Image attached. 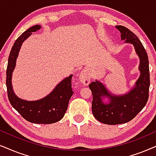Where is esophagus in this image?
<instances>
[{
  "instance_id": "esophagus-1",
  "label": "esophagus",
  "mask_w": 156,
  "mask_h": 156,
  "mask_svg": "<svg viewBox=\"0 0 156 156\" xmlns=\"http://www.w3.org/2000/svg\"><path fill=\"white\" fill-rule=\"evenodd\" d=\"M78 78H79L80 82L82 83L84 86H88V85L90 83V75H89L88 71L86 70H81V72L79 73V76H78Z\"/></svg>"
}]
</instances>
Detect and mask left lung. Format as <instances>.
Here are the masks:
<instances>
[{
	"instance_id": "obj_1",
	"label": "left lung",
	"mask_w": 156,
	"mask_h": 156,
	"mask_svg": "<svg viewBox=\"0 0 156 156\" xmlns=\"http://www.w3.org/2000/svg\"><path fill=\"white\" fill-rule=\"evenodd\" d=\"M115 28L120 33L121 41L134 46L140 60V76L134 86L123 95L113 94L98 80L89 84L93 94V115L101 123L108 125L123 124L133 119L146 105L150 87L148 58L143 44L128 28L122 26H116Z\"/></svg>"
}]
</instances>
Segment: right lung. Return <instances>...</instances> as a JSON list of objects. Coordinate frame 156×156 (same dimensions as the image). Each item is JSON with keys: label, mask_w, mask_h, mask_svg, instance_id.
Wrapping results in <instances>:
<instances>
[{"label": "right lung", "mask_w": 156, "mask_h": 156, "mask_svg": "<svg viewBox=\"0 0 156 156\" xmlns=\"http://www.w3.org/2000/svg\"><path fill=\"white\" fill-rule=\"evenodd\" d=\"M41 28L40 25L31 27L18 37L14 43L8 57L6 87L10 104L24 119L33 123L51 124L61 120L67 111L69 100L73 94L71 88L73 75L61 80L48 95L37 101H30L20 98L15 94L12 86V75L23 43L32 33Z\"/></svg>", "instance_id": "right-lung-1"}]
</instances>
